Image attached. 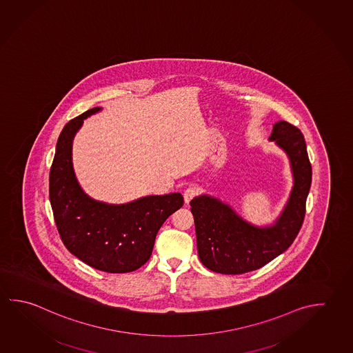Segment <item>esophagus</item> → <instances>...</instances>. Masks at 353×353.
<instances>
[{
	"instance_id": "34e87169",
	"label": "esophagus",
	"mask_w": 353,
	"mask_h": 353,
	"mask_svg": "<svg viewBox=\"0 0 353 353\" xmlns=\"http://www.w3.org/2000/svg\"><path fill=\"white\" fill-rule=\"evenodd\" d=\"M198 193V188L196 185H188L183 192V198H185V203H190L192 198L194 197Z\"/></svg>"
}]
</instances>
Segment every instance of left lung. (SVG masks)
Wrapping results in <instances>:
<instances>
[{
	"label": "left lung",
	"instance_id": "8db88e82",
	"mask_svg": "<svg viewBox=\"0 0 353 353\" xmlns=\"http://www.w3.org/2000/svg\"><path fill=\"white\" fill-rule=\"evenodd\" d=\"M269 141L284 151L290 161L294 185L280 216L270 225H254L229 204L210 194L191 201L198 256L205 268L221 274L256 270L284 253L295 241L305 216L312 168L301 131L276 121Z\"/></svg>",
	"mask_w": 353,
	"mask_h": 353
}]
</instances>
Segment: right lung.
Instances as JSON below:
<instances>
[{
	"label": "right lung",
	"instance_id": "right-lung-1",
	"mask_svg": "<svg viewBox=\"0 0 353 353\" xmlns=\"http://www.w3.org/2000/svg\"><path fill=\"white\" fill-rule=\"evenodd\" d=\"M100 110L93 108L63 128L50 168V205L70 253L101 272H130L150 259L159 229L183 205V197L168 193L112 204L83 191L72 161L73 140L84 120Z\"/></svg>",
	"mask_w": 353,
	"mask_h": 353
}]
</instances>
